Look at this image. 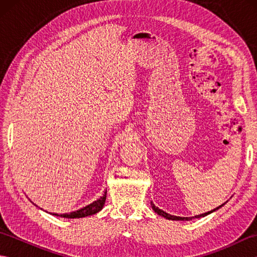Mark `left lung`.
<instances>
[{"label":"left lung","instance_id":"1","mask_svg":"<svg viewBox=\"0 0 257 257\" xmlns=\"http://www.w3.org/2000/svg\"><path fill=\"white\" fill-rule=\"evenodd\" d=\"M223 205V204H222ZM222 205H220V206H217L216 209H214V210H212V211H210V212H206V213H203V214H200V215H195V216H192V217H181V216H176V215H171V214H169V213H167V212H165V211H162V210H160L159 207H157L154 203H151V207L152 209H154V211L156 212V213H158V214L159 215H161V216H163V217H166V219H168V220H174V221H190V220H192V219H194V217H202V216H205V215H207V214H210V213H212L213 211H215V210H217L219 209V207H221Z\"/></svg>","mask_w":257,"mask_h":257}]
</instances>
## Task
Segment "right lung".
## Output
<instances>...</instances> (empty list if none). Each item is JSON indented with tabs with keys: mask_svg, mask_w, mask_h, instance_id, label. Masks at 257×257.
Wrapping results in <instances>:
<instances>
[{
	"mask_svg": "<svg viewBox=\"0 0 257 257\" xmlns=\"http://www.w3.org/2000/svg\"><path fill=\"white\" fill-rule=\"evenodd\" d=\"M106 195H107V190L105 191V193H103L102 196H100L99 199L97 201L92 202L89 205H87L83 209H80L78 211H75V212H70V213H66V214H61L58 215L56 213H53V215H57V216H62V217H67V219H79V217H85V216H88V215H92V214H96L97 212H99L103 204H105V201H106Z\"/></svg>",
	"mask_w": 257,
	"mask_h": 257,
	"instance_id": "1",
	"label": "right lung"
}]
</instances>
